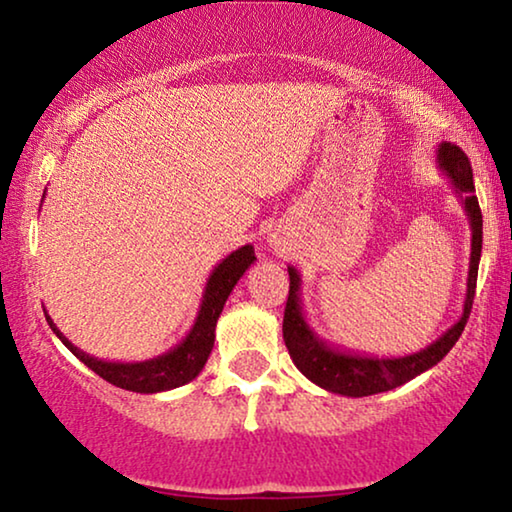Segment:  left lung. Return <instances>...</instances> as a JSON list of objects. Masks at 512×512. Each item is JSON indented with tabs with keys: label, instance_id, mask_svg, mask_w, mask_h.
<instances>
[{
	"label": "left lung",
	"instance_id": "obj_1",
	"mask_svg": "<svg viewBox=\"0 0 512 512\" xmlns=\"http://www.w3.org/2000/svg\"><path fill=\"white\" fill-rule=\"evenodd\" d=\"M438 167L445 172V177L457 188L461 205L466 209L468 223H471V263H468V282H466V300L464 312L457 324L440 335L429 347L419 349L415 354L405 356H363L354 352H342L338 347H331L326 340H321L305 321L303 305H300V275L298 270L289 265V300L284 310V342L289 349L293 363L307 380L319 384L321 389L333 391L342 396H373L382 391L396 389L401 384L410 382L412 377L422 375L424 370L436 366L445 359V354L454 347L459 335L464 333L475 296V282H478V263L482 251V212L475 198L473 170L471 160L457 144L443 142L436 151Z\"/></svg>",
	"mask_w": 512,
	"mask_h": 512
}]
</instances>
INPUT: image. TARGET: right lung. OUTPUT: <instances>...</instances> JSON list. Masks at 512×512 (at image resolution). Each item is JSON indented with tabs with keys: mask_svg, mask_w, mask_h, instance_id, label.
<instances>
[{
	"mask_svg": "<svg viewBox=\"0 0 512 512\" xmlns=\"http://www.w3.org/2000/svg\"><path fill=\"white\" fill-rule=\"evenodd\" d=\"M256 261L254 247L244 244L233 254H228L223 261L212 270V275L207 279L205 293H202V303L195 317V324L184 340L177 347H172L170 352L156 356L149 361H137V363H121V361H102L95 359L86 352H81L79 347H74L65 335L60 333V328L53 324V319L48 317L46 321L53 328V333L58 335L69 352L76 359L86 363V366L114 384V387L137 391V394H158V391L177 389L184 387L186 382H191L193 377L200 375V370L205 368V363L212 354L214 347V331H216V319L223 312V305L230 296V291L235 289V284L240 282V277L249 270V265Z\"/></svg>",
	"mask_w": 512,
	"mask_h": 512,
	"instance_id": "1",
	"label": "right lung"
}]
</instances>
